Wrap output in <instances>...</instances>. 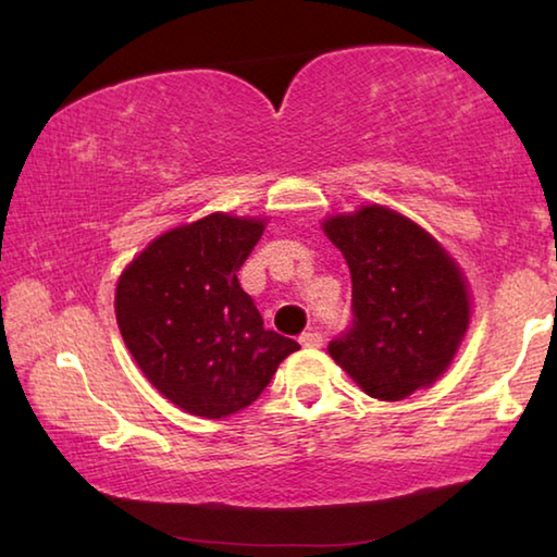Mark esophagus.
Instances as JSON below:
<instances>
[{
  "instance_id": "obj_1",
  "label": "esophagus",
  "mask_w": 557,
  "mask_h": 557,
  "mask_svg": "<svg viewBox=\"0 0 557 557\" xmlns=\"http://www.w3.org/2000/svg\"><path fill=\"white\" fill-rule=\"evenodd\" d=\"M299 344L307 346V348H319L324 344V336L317 332V329H309V332H305L299 336Z\"/></svg>"
}]
</instances>
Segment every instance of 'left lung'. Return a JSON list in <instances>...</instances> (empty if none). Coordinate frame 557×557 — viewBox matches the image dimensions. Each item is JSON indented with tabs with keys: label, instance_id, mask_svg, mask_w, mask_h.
Returning a JSON list of instances; mask_svg holds the SVG:
<instances>
[{
	"label": "left lung",
	"instance_id": "8db88e82",
	"mask_svg": "<svg viewBox=\"0 0 557 557\" xmlns=\"http://www.w3.org/2000/svg\"><path fill=\"white\" fill-rule=\"evenodd\" d=\"M351 270L354 319L329 354L379 400L435 383L469 326L465 277L420 225L383 206L324 223Z\"/></svg>",
	"mask_w": 557,
	"mask_h": 557
}]
</instances>
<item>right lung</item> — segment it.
<instances>
[{
	"instance_id": "1",
	"label": "right lung",
	"mask_w": 557,
	"mask_h": 557,
	"mask_svg": "<svg viewBox=\"0 0 557 557\" xmlns=\"http://www.w3.org/2000/svg\"><path fill=\"white\" fill-rule=\"evenodd\" d=\"M262 231V221L211 213L159 235L117 282V326L132 358L186 412L225 418L248 408L299 348L262 326L238 282Z\"/></svg>"
}]
</instances>
